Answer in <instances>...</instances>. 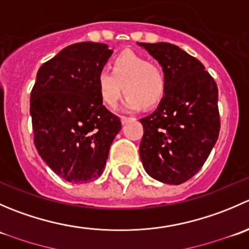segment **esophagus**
I'll return each mask as SVG.
<instances>
[{
	"label": "esophagus",
	"instance_id": "esophagus-1",
	"mask_svg": "<svg viewBox=\"0 0 249 249\" xmlns=\"http://www.w3.org/2000/svg\"><path fill=\"white\" fill-rule=\"evenodd\" d=\"M120 120H122V124H126V123L130 122V120H134V118L124 117V115H123V117H120Z\"/></svg>",
	"mask_w": 249,
	"mask_h": 249
}]
</instances>
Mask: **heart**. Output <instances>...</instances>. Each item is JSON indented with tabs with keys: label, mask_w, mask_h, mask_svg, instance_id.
<instances>
[{
	"label": "heart",
	"mask_w": 249,
	"mask_h": 249,
	"mask_svg": "<svg viewBox=\"0 0 249 249\" xmlns=\"http://www.w3.org/2000/svg\"><path fill=\"white\" fill-rule=\"evenodd\" d=\"M110 70L97 73L96 84L102 102L114 108L122 96L123 88L126 92L125 108L140 109L159 104L166 92V78L159 65L148 62L134 52H124L115 56Z\"/></svg>",
	"instance_id": "1"
}]
</instances>
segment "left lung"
Listing matches in <instances>:
<instances>
[{"mask_svg":"<svg viewBox=\"0 0 249 249\" xmlns=\"http://www.w3.org/2000/svg\"><path fill=\"white\" fill-rule=\"evenodd\" d=\"M162 67L166 92L158 108L140 122V157L159 182L182 184L193 177L218 140V88L205 66L171 43H137Z\"/></svg>","mask_w":249,"mask_h":249,"instance_id":"left-lung-1","label":"left lung"}]
</instances>
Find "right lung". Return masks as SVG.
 <instances>
[{
    "label": "right lung",
    "instance_id": "right-lung-1",
    "mask_svg": "<svg viewBox=\"0 0 249 249\" xmlns=\"http://www.w3.org/2000/svg\"><path fill=\"white\" fill-rule=\"evenodd\" d=\"M113 50L95 42L64 48L37 72L30 96L36 149L67 182L100 177L120 119L102 105L97 73Z\"/></svg>",
    "mask_w": 249,
    "mask_h": 249
}]
</instances>
